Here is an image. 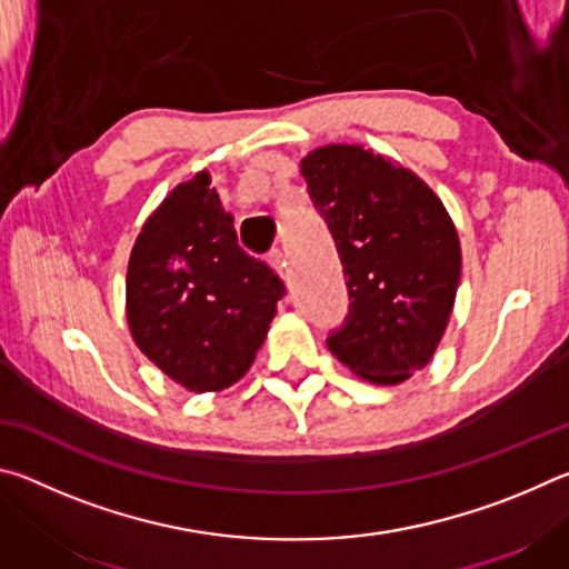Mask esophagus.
<instances>
[{"label":"esophagus","mask_w":569,"mask_h":569,"mask_svg":"<svg viewBox=\"0 0 569 569\" xmlns=\"http://www.w3.org/2000/svg\"><path fill=\"white\" fill-rule=\"evenodd\" d=\"M266 261H268V266L276 268L278 273L286 276V261H283L281 248H271V250H268V253H266Z\"/></svg>","instance_id":"34e87169"}]
</instances>
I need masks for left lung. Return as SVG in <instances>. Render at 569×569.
<instances>
[{
  "label": "left lung",
  "mask_w": 569,
  "mask_h": 569,
  "mask_svg": "<svg viewBox=\"0 0 569 569\" xmlns=\"http://www.w3.org/2000/svg\"><path fill=\"white\" fill-rule=\"evenodd\" d=\"M301 172L349 288V316L326 343L361 379L401 383L447 329L461 273L457 228L427 182L359 146L308 152Z\"/></svg>",
  "instance_id": "obj_1"
}]
</instances>
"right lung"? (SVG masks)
Instances as JSON below:
<instances>
[{
	"mask_svg": "<svg viewBox=\"0 0 569 569\" xmlns=\"http://www.w3.org/2000/svg\"><path fill=\"white\" fill-rule=\"evenodd\" d=\"M283 296L273 268L238 246L208 172L180 182L134 240L132 339L190 391H218L243 377Z\"/></svg>",
	"mask_w": 569,
	"mask_h": 569,
	"instance_id": "1",
	"label": "right lung"
}]
</instances>
